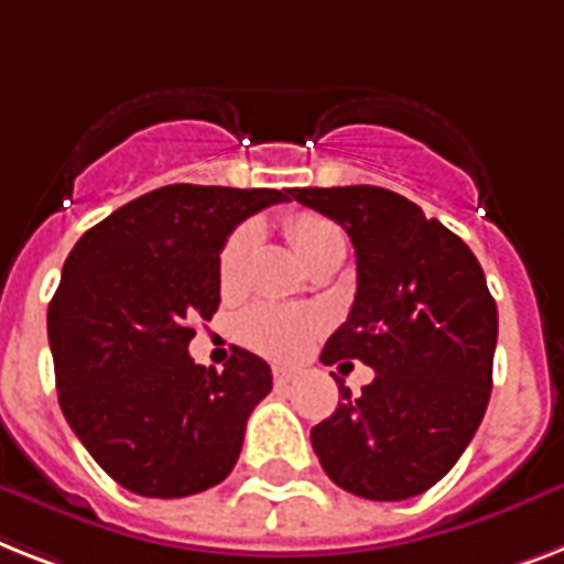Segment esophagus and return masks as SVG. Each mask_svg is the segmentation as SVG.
Returning a JSON list of instances; mask_svg holds the SVG:
<instances>
[{
	"instance_id": "obj_1",
	"label": "esophagus",
	"mask_w": 564,
	"mask_h": 564,
	"mask_svg": "<svg viewBox=\"0 0 564 564\" xmlns=\"http://www.w3.org/2000/svg\"><path fill=\"white\" fill-rule=\"evenodd\" d=\"M272 377H274V386L286 388V386H292L297 377H301V370L290 368V365H274Z\"/></svg>"
}]
</instances>
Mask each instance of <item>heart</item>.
Instances as JSON below:
<instances>
[{"instance_id":"heart-1","label":"heart","mask_w":564,"mask_h":564,"mask_svg":"<svg viewBox=\"0 0 564 564\" xmlns=\"http://www.w3.org/2000/svg\"><path fill=\"white\" fill-rule=\"evenodd\" d=\"M286 235H290L295 251L304 258V263L329 249V246H345V235L333 219L313 214V210H297L286 219ZM258 240V231L251 226H240L231 231L217 260L219 290L237 292L242 286L246 274V260ZM322 333V318L304 306H283V304H254L240 315V338L251 350H258L272 359H292L304 354L313 345L315 336Z\"/></svg>"}]
</instances>
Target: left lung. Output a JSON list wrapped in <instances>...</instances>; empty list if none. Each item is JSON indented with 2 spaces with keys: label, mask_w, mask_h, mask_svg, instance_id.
Masks as SVG:
<instances>
[{
  "label": "left lung",
  "mask_w": 564,
  "mask_h": 564,
  "mask_svg": "<svg viewBox=\"0 0 564 564\" xmlns=\"http://www.w3.org/2000/svg\"><path fill=\"white\" fill-rule=\"evenodd\" d=\"M292 199L345 228L356 249V301L327 338L324 365L373 368L359 397L310 432L333 484L370 501L432 489L478 432L498 310L469 246L405 196L373 185L292 187Z\"/></svg>",
  "instance_id": "8db88e82"
}]
</instances>
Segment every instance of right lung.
Returning a JSON list of instances; mask_svg holds the SVG:
<instances>
[{
    "mask_svg": "<svg viewBox=\"0 0 564 564\" xmlns=\"http://www.w3.org/2000/svg\"><path fill=\"white\" fill-rule=\"evenodd\" d=\"M278 203H290V187H159L112 210L66 258L48 304L59 409L135 496H194L235 469L272 370L240 347L223 373L196 365L191 322L217 313L228 235Z\"/></svg>",
    "mask_w": 564,
    "mask_h": 564,
    "instance_id": "right-lung-1",
    "label": "right lung"
}]
</instances>
